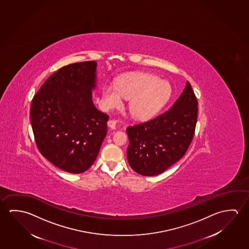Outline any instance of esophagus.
<instances>
[{
    "instance_id": "34e87169",
    "label": "esophagus",
    "mask_w": 249,
    "mask_h": 249,
    "mask_svg": "<svg viewBox=\"0 0 249 249\" xmlns=\"http://www.w3.org/2000/svg\"><path fill=\"white\" fill-rule=\"evenodd\" d=\"M116 123H117V122H116L115 120H109V121L107 122V126H109L110 128H115Z\"/></svg>"
}]
</instances>
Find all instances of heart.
Wrapping results in <instances>:
<instances>
[{
    "mask_svg": "<svg viewBox=\"0 0 249 249\" xmlns=\"http://www.w3.org/2000/svg\"><path fill=\"white\" fill-rule=\"evenodd\" d=\"M171 85L154 74L133 73L123 75L117 83H107L102 89V103L107 109L119 107L123 98L129 99L128 109L137 119L157 114L171 96Z\"/></svg>",
    "mask_w": 249,
    "mask_h": 249,
    "instance_id": "heart-1",
    "label": "heart"
}]
</instances>
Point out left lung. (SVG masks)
Wrapping results in <instances>:
<instances>
[{"label": "left lung", "instance_id": "8db88e82", "mask_svg": "<svg viewBox=\"0 0 249 249\" xmlns=\"http://www.w3.org/2000/svg\"><path fill=\"white\" fill-rule=\"evenodd\" d=\"M198 114V101L189 82L174 105L144 123L127 126V160L139 175L163 173L183 157L191 144Z\"/></svg>", "mask_w": 249, "mask_h": 249}]
</instances>
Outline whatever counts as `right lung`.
Returning <instances> with one entry per match:
<instances>
[{
  "instance_id": "right-lung-1",
  "label": "right lung",
  "mask_w": 249,
  "mask_h": 249,
  "mask_svg": "<svg viewBox=\"0 0 249 249\" xmlns=\"http://www.w3.org/2000/svg\"><path fill=\"white\" fill-rule=\"evenodd\" d=\"M94 61L64 66L35 94L30 122L36 147L55 167L72 174L88 170L107 135L108 115L92 101Z\"/></svg>"
}]
</instances>
